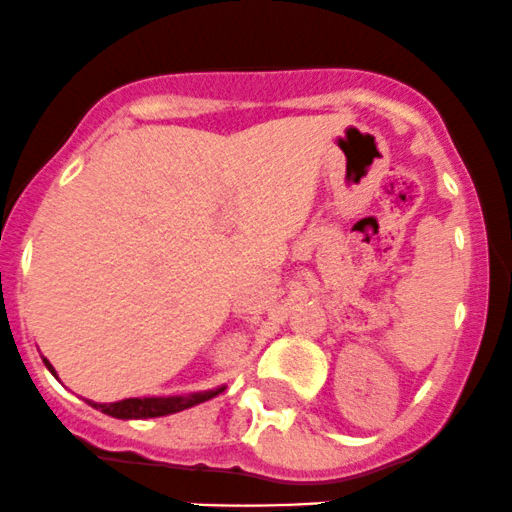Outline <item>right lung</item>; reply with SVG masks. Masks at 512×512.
<instances>
[{
    "instance_id": "add662e5",
    "label": "right lung",
    "mask_w": 512,
    "mask_h": 512,
    "mask_svg": "<svg viewBox=\"0 0 512 512\" xmlns=\"http://www.w3.org/2000/svg\"><path fill=\"white\" fill-rule=\"evenodd\" d=\"M46 366L51 368L48 361H46ZM219 393H222V388L210 390V393H197V395H192V398H126V400H119V403H109V405H97V403H90V405L92 408L107 412V415H112V417H122V420H144V417L173 415V412H180L185 408H192V405H197V403L212 400L214 395H219Z\"/></svg>"
}]
</instances>
